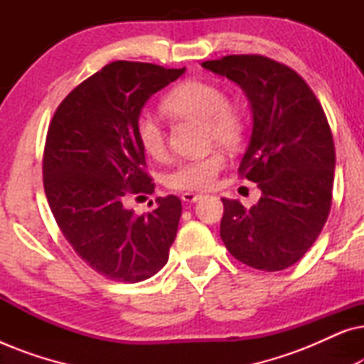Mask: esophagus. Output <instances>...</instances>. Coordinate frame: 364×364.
<instances>
[{
  "mask_svg": "<svg viewBox=\"0 0 364 364\" xmlns=\"http://www.w3.org/2000/svg\"><path fill=\"white\" fill-rule=\"evenodd\" d=\"M200 196L198 193H193V192H183L182 193V200L187 202V203H192V202H197Z\"/></svg>",
  "mask_w": 364,
  "mask_h": 364,
  "instance_id": "1",
  "label": "esophagus"
}]
</instances>
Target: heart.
<instances>
[{
    "instance_id": "obj_1",
    "label": "heart",
    "mask_w": 364,
    "mask_h": 364,
    "mask_svg": "<svg viewBox=\"0 0 364 364\" xmlns=\"http://www.w3.org/2000/svg\"><path fill=\"white\" fill-rule=\"evenodd\" d=\"M162 109L168 116L191 121H203L205 136L223 147H235L242 142L247 129V114L240 104L227 99L225 91L215 82L186 81L164 97ZM139 146L149 157L162 159L167 152V137L156 119L142 114L136 121ZM225 167L222 152L181 161L166 176L168 187L186 192H203L215 186L218 173Z\"/></svg>"
}]
</instances>
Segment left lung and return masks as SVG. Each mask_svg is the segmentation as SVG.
<instances>
[{
  "label": "left lung",
  "mask_w": 364,
  "mask_h": 364,
  "mask_svg": "<svg viewBox=\"0 0 364 364\" xmlns=\"http://www.w3.org/2000/svg\"><path fill=\"white\" fill-rule=\"evenodd\" d=\"M202 66L237 82L253 112L238 176L258 183L262 197L252 208L222 198V240L248 267L285 270L315 243L330 215L335 142L325 111L305 79L275 59L232 54Z\"/></svg>",
  "instance_id": "obj_1"
}]
</instances>
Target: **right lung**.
Instances as JSON below:
<instances>
[{"instance_id": "add662e5", "label": "right lung", "mask_w": 364, "mask_h": 364, "mask_svg": "<svg viewBox=\"0 0 364 364\" xmlns=\"http://www.w3.org/2000/svg\"><path fill=\"white\" fill-rule=\"evenodd\" d=\"M183 71L114 61L74 87L49 124L43 154L49 208L73 250L109 280H147L168 260L181 198L157 197L142 215L122 202L154 192L136 121L147 99Z\"/></svg>"}]
</instances>
